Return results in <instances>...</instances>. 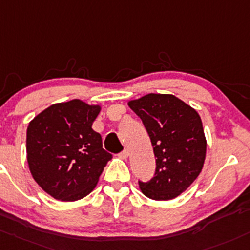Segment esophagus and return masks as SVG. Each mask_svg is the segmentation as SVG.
<instances>
[{"instance_id":"obj_1","label":"esophagus","mask_w":250,"mask_h":250,"mask_svg":"<svg viewBox=\"0 0 250 250\" xmlns=\"http://www.w3.org/2000/svg\"><path fill=\"white\" fill-rule=\"evenodd\" d=\"M118 156H120V158H122V159H127L128 157H129V151H128V149H125V151L121 152Z\"/></svg>"}]
</instances>
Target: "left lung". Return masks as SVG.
<instances>
[{
    "label": "left lung",
    "instance_id": "obj_1",
    "mask_svg": "<svg viewBox=\"0 0 250 250\" xmlns=\"http://www.w3.org/2000/svg\"><path fill=\"white\" fill-rule=\"evenodd\" d=\"M128 105L143 120L156 157L153 178L139 181L140 190L153 200L177 198L196 180L206 158L200 116L172 94L149 93Z\"/></svg>",
    "mask_w": 250,
    "mask_h": 250
}]
</instances>
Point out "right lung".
Returning <instances> with one entry per match:
<instances>
[{"label": "right lung", "instance_id": "1", "mask_svg": "<svg viewBox=\"0 0 250 250\" xmlns=\"http://www.w3.org/2000/svg\"><path fill=\"white\" fill-rule=\"evenodd\" d=\"M99 105L80 99L52 104L30 122L26 134L32 177L56 200L77 201L93 190L112 158L92 129Z\"/></svg>", "mask_w": 250, "mask_h": 250}]
</instances>
